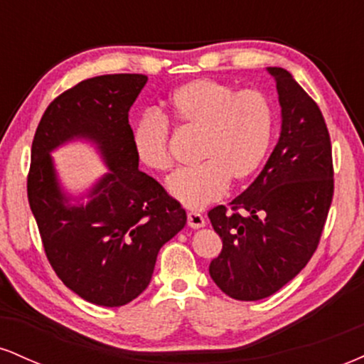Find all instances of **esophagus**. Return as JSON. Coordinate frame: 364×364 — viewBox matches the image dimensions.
<instances>
[{
  "label": "esophagus",
  "mask_w": 364,
  "mask_h": 364,
  "mask_svg": "<svg viewBox=\"0 0 364 364\" xmlns=\"http://www.w3.org/2000/svg\"><path fill=\"white\" fill-rule=\"evenodd\" d=\"M186 220H188V225L193 229H200L205 225V217H203L202 214H198V212H188Z\"/></svg>",
  "instance_id": "34e87169"
}]
</instances>
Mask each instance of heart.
Returning a JSON list of instances; mask_svg holds the SVG:
<instances>
[{
    "mask_svg": "<svg viewBox=\"0 0 364 364\" xmlns=\"http://www.w3.org/2000/svg\"><path fill=\"white\" fill-rule=\"evenodd\" d=\"M200 132L195 168L174 173L169 193L188 208L207 207L225 193L229 179L243 183L269 154L275 109L265 92L237 90L212 78H195L171 92L164 118L145 114L133 124L132 147L141 166L164 173L173 168L169 124Z\"/></svg>",
    "mask_w": 364,
    "mask_h": 364,
    "instance_id": "b5f03b06",
    "label": "heart"
}]
</instances>
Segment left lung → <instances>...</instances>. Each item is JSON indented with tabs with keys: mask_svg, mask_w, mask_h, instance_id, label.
Segmentation results:
<instances>
[{
	"mask_svg": "<svg viewBox=\"0 0 364 364\" xmlns=\"http://www.w3.org/2000/svg\"><path fill=\"white\" fill-rule=\"evenodd\" d=\"M282 129L257 179L229 207L208 210L223 252L212 281L229 298L257 301L294 279L316 252L333 196L332 144L323 114L292 75L270 66Z\"/></svg>",
	"mask_w": 364,
	"mask_h": 364,
	"instance_id": "8db88e82",
	"label": "left lung"
}]
</instances>
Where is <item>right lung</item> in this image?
<instances>
[{
  "label": "right lung",
  "instance_id": "obj_1",
  "mask_svg": "<svg viewBox=\"0 0 364 364\" xmlns=\"http://www.w3.org/2000/svg\"><path fill=\"white\" fill-rule=\"evenodd\" d=\"M145 83L140 73L77 83L49 104L32 141L27 196L46 257L66 287L106 308L145 291L161 246L186 224L181 203L139 171L133 152L128 111ZM75 136L95 141L112 169L85 206L69 205L48 156Z\"/></svg>",
  "mask_w": 364,
  "mask_h": 364
}]
</instances>
